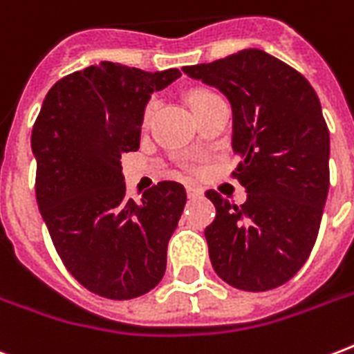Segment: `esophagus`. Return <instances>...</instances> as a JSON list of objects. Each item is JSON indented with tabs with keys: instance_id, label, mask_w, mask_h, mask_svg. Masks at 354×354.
<instances>
[{
	"instance_id": "esophagus-1",
	"label": "esophagus",
	"mask_w": 354,
	"mask_h": 354,
	"mask_svg": "<svg viewBox=\"0 0 354 354\" xmlns=\"http://www.w3.org/2000/svg\"><path fill=\"white\" fill-rule=\"evenodd\" d=\"M185 189H187L189 198H194V196H200V194H202V189L194 187V185H187Z\"/></svg>"
}]
</instances>
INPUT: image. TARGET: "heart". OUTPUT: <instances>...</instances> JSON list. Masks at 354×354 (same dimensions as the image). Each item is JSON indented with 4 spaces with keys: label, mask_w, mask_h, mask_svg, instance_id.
Masks as SVG:
<instances>
[{
    "label": "heart",
    "mask_w": 354,
    "mask_h": 354,
    "mask_svg": "<svg viewBox=\"0 0 354 354\" xmlns=\"http://www.w3.org/2000/svg\"><path fill=\"white\" fill-rule=\"evenodd\" d=\"M213 93L207 90H196L191 93V97H189V102H191V106H198L200 102H204L207 97H211ZM156 110V101L154 99H150L147 104H145V110H143V122H149V119L152 118V113H154Z\"/></svg>",
    "instance_id": "heart-1"
}]
</instances>
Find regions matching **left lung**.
Masks as SVG:
<instances>
[{
  "label": "left lung",
  "mask_w": 354,
  "mask_h": 354,
  "mask_svg": "<svg viewBox=\"0 0 354 354\" xmlns=\"http://www.w3.org/2000/svg\"><path fill=\"white\" fill-rule=\"evenodd\" d=\"M183 73L215 86L233 108L232 176L246 189L232 204L215 189L205 227L213 268L227 285L272 290L299 272L313 252L329 193V128L305 77L261 49H242Z\"/></svg>",
  "instance_id": "left-lung-1"
}]
</instances>
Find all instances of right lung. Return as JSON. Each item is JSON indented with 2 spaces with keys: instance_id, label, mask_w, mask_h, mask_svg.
<instances>
[{
  "instance_id": "right-lung-1",
  "label": "right lung",
  "mask_w": 354,
  "mask_h": 354,
  "mask_svg": "<svg viewBox=\"0 0 354 354\" xmlns=\"http://www.w3.org/2000/svg\"><path fill=\"white\" fill-rule=\"evenodd\" d=\"M180 69L149 73L101 62L47 91L32 127L36 202L68 272L90 292L132 299L167 268V244L187 200L160 182L141 202L127 198L121 156L139 149L145 104Z\"/></svg>"
}]
</instances>
